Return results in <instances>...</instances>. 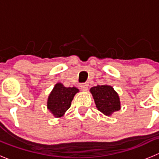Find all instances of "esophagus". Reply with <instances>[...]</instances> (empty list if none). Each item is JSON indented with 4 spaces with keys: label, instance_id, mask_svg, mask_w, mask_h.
I'll return each instance as SVG.
<instances>
[{
    "label": "esophagus",
    "instance_id": "esophagus-1",
    "mask_svg": "<svg viewBox=\"0 0 159 159\" xmlns=\"http://www.w3.org/2000/svg\"><path fill=\"white\" fill-rule=\"evenodd\" d=\"M88 84H86V83H82V84H81V89L82 91H87L88 90Z\"/></svg>",
    "mask_w": 159,
    "mask_h": 159
}]
</instances>
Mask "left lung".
<instances>
[{
	"instance_id": "obj_1",
	"label": "left lung",
	"mask_w": 159,
	"mask_h": 159,
	"mask_svg": "<svg viewBox=\"0 0 159 159\" xmlns=\"http://www.w3.org/2000/svg\"><path fill=\"white\" fill-rule=\"evenodd\" d=\"M97 109L107 116H111L114 112L119 111L121 103L118 93L113 87L104 84L90 89Z\"/></svg>"
}]
</instances>
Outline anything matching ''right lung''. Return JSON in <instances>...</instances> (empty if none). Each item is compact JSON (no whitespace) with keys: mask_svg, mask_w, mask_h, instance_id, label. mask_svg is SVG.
<instances>
[{"mask_svg":"<svg viewBox=\"0 0 159 159\" xmlns=\"http://www.w3.org/2000/svg\"><path fill=\"white\" fill-rule=\"evenodd\" d=\"M79 90L75 87H65L62 83H57L49 94L47 107L56 118H60L70 108L75 94Z\"/></svg>","mask_w":159,"mask_h":159,"instance_id":"right-lung-1","label":"right lung"}]
</instances>
